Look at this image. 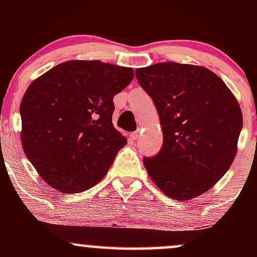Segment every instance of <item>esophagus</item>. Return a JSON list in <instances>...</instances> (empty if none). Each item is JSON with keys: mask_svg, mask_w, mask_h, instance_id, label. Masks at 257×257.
Listing matches in <instances>:
<instances>
[{"mask_svg": "<svg viewBox=\"0 0 257 257\" xmlns=\"http://www.w3.org/2000/svg\"><path fill=\"white\" fill-rule=\"evenodd\" d=\"M139 137H140V132L139 131L131 133V138L133 139V140H137V139H139Z\"/></svg>", "mask_w": 257, "mask_h": 257, "instance_id": "1", "label": "esophagus"}]
</instances>
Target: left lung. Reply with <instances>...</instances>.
Returning <instances> with one entry per match:
<instances>
[{
	"mask_svg": "<svg viewBox=\"0 0 257 257\" xmlns=\"http://www.w3.org/2000/svg\"><path fill=\"white\" fill-rule=\"evenodd\" d=\"M157 108L163 145L144 158L150 178L170 198L190 200L225 175L237 153L243 117L219 76L194 65L159 63L135 71Z\"/></svg>",
	"mask_w": 257,
	"mask_h": 257,
	"instance_id": "1",
	"label": "left lung"
}]
</instances>
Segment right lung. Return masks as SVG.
I'll return each instance as SVG.
<instances>
[{"label":"right lung","mask_w":257,"mask_h":257,"mask_svg":"<svg viewBox=\"0 0 257 257\" xmlns=\"http://www.w3.org/2000/svg\"><path fill=\"white\" fill-rule=\"evenodd\" d=\"M133 77L131 67L71 60L32 82L20 104L22 144L49 186L82 192L106 175L126 144L112 124L113 96Z\"/></svg>","instance_id":"add662e5"}]
</instances>
